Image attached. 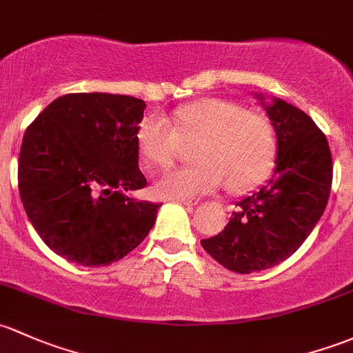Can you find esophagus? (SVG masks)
Returning <instances> with one entry per match:
<instances>
[{"label":"esophagus","mask_w":353,"mask_h":353,"mask_svg":"<svg viewBox=\"0 0 353 353\" xmlns=\"http://www.w3.org/2000/svg\"><path fill=\"white\" fill-rule=\"evenodd\" d=\"M176 201L181 203V205H186V206H196V205H198V199H192V198H177Z\"/></svg>","instance_id":"esophagus-1"}]
</instances>
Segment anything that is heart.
<instances>
[{
  "label": "heart",
  "instance_id": "b5f03b06",
  "mask_svg": "<svg viewBox=\"0 0 353 353\" xmlns=\"http://www.w3.org/2000/svg\"><path fill=\"white\" fill-rule=\"evenodd\" d=\"M137 145L145 164L167 167L181 152L192 147L196 165L162 174L154 191L162 198H198L225 184L242 192L257 184L272 165L276 133L269 117L243 110L236 101L208 98L181 106L170 117H148L137 132Z\"/></svg>",
  "mask_w": 353,
  "mask_h": 353
}]
</instances>
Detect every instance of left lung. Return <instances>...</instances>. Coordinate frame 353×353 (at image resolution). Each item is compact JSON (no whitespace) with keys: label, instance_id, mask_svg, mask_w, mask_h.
<instances>
[{"label":"left lung","instance_id":"obj_1","mask_svg":"<svg viewBox=\"0 0 353 353\" xmlns=\"http://www.w3.org/2000/svg\"><path fill=\"white\" fill-rule=\"evenodd\" d=\"M276 130L272 177L236 203L221 233L201 240L203 248L228 270L250 274L291 257L316 226L328 203L333 165L328 142L301 110L284 99L255 94Z\"/></svg>","mask_w":353,"mask_h":353}]
</instances>
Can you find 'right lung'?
<instances>
[{
    "label": "right lung",
    "mask_w": 353,
    "mask_h": 353,
    "mask_svg": "<svg viewBox=\"0 0 353 353\" xmlns=\"http://www.w3.org/2000/svg\"><path fill=\"white\" fill-rule=\"evenodd\" d=\"M143 99L72 92L52 101L23 135L18 191L50 250L86 267L110 265L142 243L161 205L145 188L137 132Z\"/></svg>",
    "instance_id": "right-lung-1"
}]
</instances>
